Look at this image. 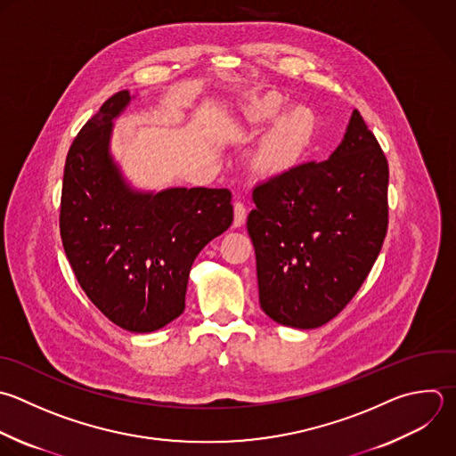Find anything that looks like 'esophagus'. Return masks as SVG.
Masks as SVG:
<instances>
[{
  "mask_svg": "<svg viewBox=\"0 0 456 456\" xmlns=\"http://www.w3.org/2000/svg\"><path fill=\"white\" fill-rule=\"evenodd\" d=\"M246 223V205L242 201L233 203V226H242Z\"/></svg>",
  "mask_w": 456,
  "mask_h": 456,
  "instance_id": "obj_1",
  "label": "esophagus"
}]
</instances>
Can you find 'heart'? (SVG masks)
I'll use <instances>...</instances> for the list:
<instances>
[{"label": "heart", "instance_id": "heart-1", "mask_svg": "<svg viewBox=\"0 0 456 456\" xmlns=\"http://www.w3.org/2000/svg\"><path fill=\"white\" fill-rule=\"evenodd\" d=\"M290 107V102L278 93H269L251 100L242 109V132L256 137L272 130L260 141L253 162L269 176L292 171L306 157L317 132L315 114L305 107Z\"/></svg>", "mask_w": 456, "mask_h": 456}]
</instances>
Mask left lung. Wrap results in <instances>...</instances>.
<instances>
[{"instance_id": "left-lung-1", "label": "left lung", "mask_w": 456, "mask_h": 456, "mask_svg": "<svg viewBox=\"0 0 456 456\" xmlns=\"http://www.w3.org/2000/svg\"><path fill=\"white\" fill-rule=\"evenodd\" d=\"M387 159L358 110L328 160L255 187L246 226L260 306L273 321L319 328L351 301L387 233Z\"/></svg>"}]
</instances>
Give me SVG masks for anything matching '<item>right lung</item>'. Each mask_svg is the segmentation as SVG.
<instances>
[{
  "instance_id": "add662e5",
  "label": "right lung",
  "mask_w": 456,
  "mask_h": 456,
  "mask_svg": "<svg viewBox=\"0 0 456 456\" xmlns=\"http://www.w3.org/2000/svg\"><path fill=\"white\" fill-rule=\"evenodd\" d=\"M132 96L109 98L73 141L62 183L61 235L87 297L134 333L185 310L191 267L233 221L228 189H134L110 153L114 119Z\"/></svg>"
}]
</instances>
